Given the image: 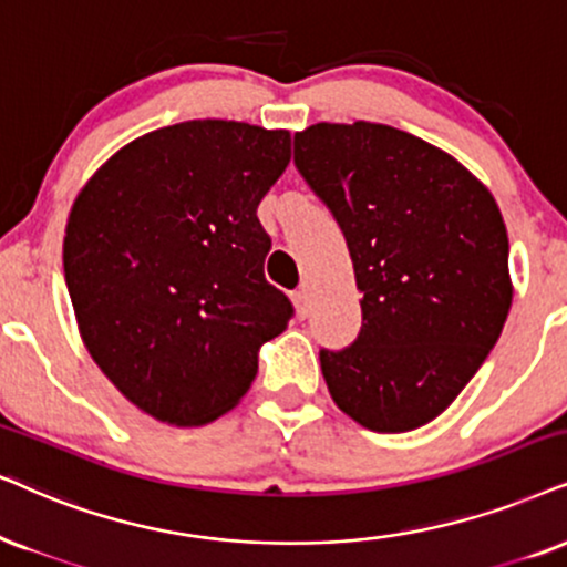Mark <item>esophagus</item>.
<instances>
[{"label": "esophagus", "mask_w": 567, "mask_h": 567, "mask_svg": "<svg viewBox=\"0 0 567 567\" xmlns=\"http://www.w3.org/2000/svg\"><path fill=\"white\" fill-rule=\"evenodd\" d=\"M292 303H296L298 317L306 319L308 311H311V292H308V288H298L292 292Z\"/></svg>", "instance_id": "esophagus-1"}]
</instances>
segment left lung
Wrapping results in <instances>:
<instances>
[{
	"mask_svg": "<svg viewBox=\"0 0 567 567\" xmlns=\"http://www.w3.org/2000/svg\"><path fill=\"white\" fill-rule=\"evenodd\" d=\"M296 167L334 214L361 290L358 340L319 353L329 395L363 429L413 432L461 395L505 327L497 200L455 156L363 120L296 133Z\"/></svg>",
	"mask_w": 567,
	"mask_h": 567,
	"instance_id": "8db88e82",
	"label": "left lung"
}]
</instances>
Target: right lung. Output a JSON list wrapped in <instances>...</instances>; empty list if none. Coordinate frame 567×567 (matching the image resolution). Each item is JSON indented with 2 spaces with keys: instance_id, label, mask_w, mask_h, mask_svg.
<instances>
[{
  "instance_id": "add662e5",
  "label": "right lung",
  "mask_w": 567,
  "mask_h": 567,
  "mask_svg": "<svg viewBox=\"0 0 567 567\" xmlns=\"http://www.w3.org/2000/svg\"><path fill=\"white\" fill-rule=\"evenodd\" d=\"M290 164V131L188 120L127 143L89 177L64 227L78 332L125 400L204 426L246 395L290 300L264 277L256 209Z\"/></svg>"
}]
</instances>
